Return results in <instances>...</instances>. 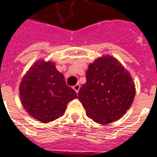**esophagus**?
I'll return each instance as SVG.
<instances>
[{
	"label": "esophagus",
	"mask_w": 157,
	"mask_h": 157,
	"mask_svg": "<svg viewBox=\"0 0 157 157\" xmlns=\"http://www.w3.org/2000/svg\"><path fill=\"white\" fill-rule=\"evenodd\" d=\"M73 89L75 90V91H76V93H78L79 90H80V85H79V84H76V86H73Z\"/></svg>",
	"instance_id": "esophagus-1"
}]
</instances>
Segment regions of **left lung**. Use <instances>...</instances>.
<instances>
[{"mask_svg": "<svg viewBox=\"0 0 157 157\" xmlns=\"http://www.w3.org/2000/svg\"><path fill=\"white\" fill-rule=\"evenodd\" d=\"M86 82L78 98L87 117L100 124L117 121L126 113L134 100L136 89L131 75L112 56H103L90 63Z\"/></svg>", "mask_w": 157, "mask_h": 157, "instance_id": "1", "label": "left lung"}]
</instances>
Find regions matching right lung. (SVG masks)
I'll list each match as a JSON object with an SVG mask.
<instances>
[{
	"instance_id": "1",
	"label": "right lung",
	"mask_w": 157,
	"mask_h": 157,
	"mask_svg": "<svg viewBox=\"0 0 157 157\" xmlns=\"http://www.w3.org/2000/svg\"><path fill=\"white\" fill-rule=\"evenodd\" d=\"M23 107L37 120L47 124L65 113L69 101L77 94L51 61L39 60L24 76L20 85Z\"/></svg>"
}]
</instances>
